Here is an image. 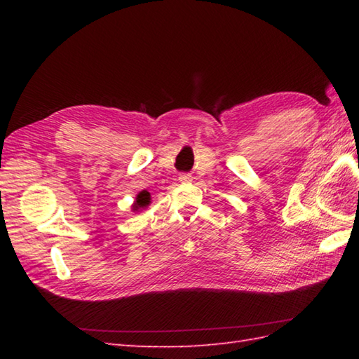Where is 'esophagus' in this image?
Wrapping results in <instances>:
<instances>
[{
    "label": "esophagus",
    "instance_id": "1",
    "mask_svg": "<svg viewBox=\"0 0 359 359\" xmlns=\"http://www.w3.org/2000/svg\"><path fill=\"white\" fill-rule=\"evenodd\" d=\"M179 180L184 182V184H189V182L193 180V175L188 174V172H184V174L179 175Z\"/></svg>",
    "mask_w": 359,
    "mask_h": 359
}]
</instances>
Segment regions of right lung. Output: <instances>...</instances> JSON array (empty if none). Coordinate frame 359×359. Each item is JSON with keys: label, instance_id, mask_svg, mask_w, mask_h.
Listing matches in <instances>:
<instances>
[{"label": "right lung", "instance_id": "right-lung-1", "mask_svg": "<svg viewBox=\"0 0 359 359\" xmlns=\"http://www.w3.org/2000/svg\"><path fill=\"white\" fill-rule=\"evenodd\" d=\"M149 202H151L149 193L148 191H142L139 196H137V199H135V203H134L133 208H134V211H139L140 208L148 207Z\"/></svg>", "mask_w": 359, "mask_h": 359}]
</instances>
